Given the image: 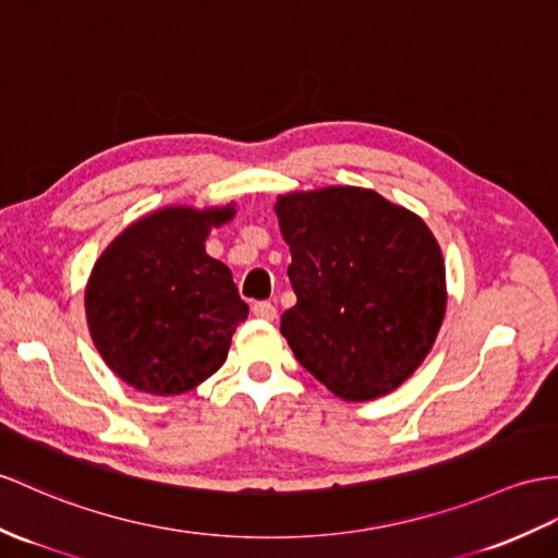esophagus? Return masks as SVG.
Wrapping results in <instances>:
<instances>
[{
    "mask_svg": "<svg viewBox=\"0 0 558 558\" xmlns=\"http://www.w3.org/2000/svg\"><path fill=\"white\" fill-rule=\"evenodd\" d=\"M253 315H255L257 319L271 322V319L277 317V307L271 305V303H267V301H260V303H255V305H253Z\"/></svg>",
    "mask_w": 558,
    "mask_h": 558,
    "instance_id": "34e87169",
    "label": "esophagus"
}]
</instances>
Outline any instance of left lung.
<instances>
[{
  "label": "left lung",
  "mask_w": 558,
  "mask_h": 558,
  "mask_svg": "<svg viewBox=\"0 0 558 558\" xmlns=\"http://www.w3.org/2000/svg\"><path fill=\"white\" fill-rule=\"evenodd\" d=\"M298 303L281 336L345 402L402 386L445 319V260L421 217L374 189L324 186L277 198Z\"/></svg>",
  "instance_id": "8db88e82"
}]
</instances>
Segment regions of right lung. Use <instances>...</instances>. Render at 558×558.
I'll use <instances>...</instances> for the list:
<instances>
[{"mask_svg":"<svg viewBox=\"0 0 558 558\" xmlns=\"http://www.w3.org/2000/svg\"><path fill=\"white\" fill-rule=\"evenodd\" d=\"M234 215V201L151 210L94 263L87 326L120 381L148 396H182L225 364L248 305L229 267L206 253V239Z\"/></svg>","mask_w":558,"mask_h":558,"instance_id":"1","label":"right lung"}]
</instances>
